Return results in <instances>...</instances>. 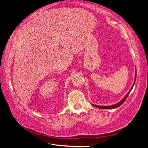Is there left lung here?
I'll return each instance as SVG.
<instances>
[{
	"mask_svg": "<svg viewBox=\"0 0 148 148\" xmlns=\"http://www.w3.org/2000/svg\"><path fill=\"white\" fill-rule=\"evenodd\" d=\"M136 73H135V79H134V84H133V85H132V87H131V90H130V91H129V92L127 94V95L126 96H125L124 98H123V99L121 101H120L119 103H117V104H114V105H112V106H98V105H93L94 106H95V107H97V108H101V109H112V108H117V107H119V106H121V104H123V102L125 101V100L127 99V97H128V95H129V93L130 92H131V90H132V87H133V86H134V84H135V82H136Z\"/></svg>",
	"mask_w": 148,
	"mask_h": 148,
	"instance_id": "left-lung-1",
	"label": "left lung"
}]
</instances>
